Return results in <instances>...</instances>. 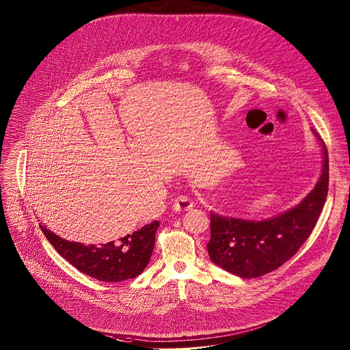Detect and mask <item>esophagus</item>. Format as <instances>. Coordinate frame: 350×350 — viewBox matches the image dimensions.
Listing matches in <instances>:
<instances>
[{
	"label": "esophagus",
	"mask_w": 350,
	"mask_h": 350,
	"mask_svg": "<svg viewBox=\"0 0 350 350\" xmlns=\"http://www.w3.org/2000/svg\"><path fill=\"white\" fill-rule=\"evenodd\" d=\"M193 207L192 200L188 196H178L173 202V210L176 212H183V211L191 210Z\"/></svg>",
	"instance_id": "1"
}]
</instances>
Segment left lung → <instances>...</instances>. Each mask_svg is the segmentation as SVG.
I'll return each instance as SVG.
<instances>
[{
	"label": "left lung",
	"instance_id": "left-lung-1",
	"mask_svg": "<svg viewBox=\"0 0 350 350\" xmlns=\"http://www.w3.org/2000/svg\"><path fill=\"white\" fill-rule=\"evenodd\" d=\"M315 137L321 140L314 131ZM323 151L322 173L314 189L293 208L268 220H243L211 212V261L245 279L260 278L288 261L312 232L329 189V155Z\"/></svg>",
	"mask_w": 350,
	"mask_h": 350
}]
</instances>
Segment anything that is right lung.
Wrapping results in <instances>:
<instances>
[{
  "instance_id": "1",
  "label": "right lung",
  "mask_w": 350,
  "mask_h": 350,
  "mask_svg": "<svg viewBox=\"0 0 350 350\" xmlns=\"http://www.w3.org/2000/svg\"><path fill=\"white\" fill-rule=\"evenodd\" d=\"M158 227V220H154L118 241L83 245L69 242L40 226L49 242L74 268L105 282H119L139 276L150 261Z\"/></svg>"
}]
</instances>
